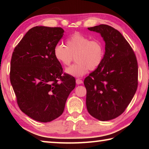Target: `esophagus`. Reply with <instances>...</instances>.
I'll list each match as a JSON object with an SVG mask.
<instances>
[{
  "instance_id": "1",
  "label": "esophagus",
  "mask_w": 149,
  "mask_h": 149,
  "mask_svg": "<svg viewBox=\"0 0 149 149\" xmlns=\"http://www.w3.org/2000/svg\"><path fill=\"white\" fill-rule=\"evenodd\" d=\"M76 81V84L78 85L81 84L83 83V81L81 79H79V78H77V79H76V81Z\"/></svg>"
}]
</instances>
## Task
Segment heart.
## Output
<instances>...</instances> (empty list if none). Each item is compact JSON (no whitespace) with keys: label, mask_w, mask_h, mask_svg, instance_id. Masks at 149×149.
<instances>
[{"label":"heart","mask_w":149,"mask_h":149,"mask_svg":"<svg viewBox=\"0 0 149 149\" xmlns=\"http://www.w3.org/2000/svg\"><path fill=\"white\" fill-rule=\"evenodd\" d=\"M66 47L58 43L53 49L54 56L64 66H68L75 56L76 63L66 70L72 75L81 77L89 70H95L99 67L104 58V48L99 39H91L89 37L75 32L65 41Z\"/></svg>","instance_id":"obj_1"}]
</instances>
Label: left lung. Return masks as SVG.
Masks as SVG:
<instances>
[{
    "instance_id": "8db88e82",
    "label": "left lung",
    "mask_w": 149,
    "mask_h": 149,
    "mask_svg": "<svg viewBox=\"0 0 149 149\" xmlns=\"http://www.w3.org/2000/svg\"><path fill=\"white\" fill-rule=\"evenodd\" d=\"M105 41L101 64L84 80L89 114L100 121L117 118L132 101L138 85V64L133 49L123 35L105 24L88 27Z\"/></svg>"
}]
</instances>
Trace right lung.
Returning a JSON list of instances; mask_svg holds the SVG:
<instances>
[{
    "mask_svg": "<svg viewBox=\"0 0 149 149\" xmlns=\"http://www.w3.org/2000/svg\"><path fill=\"white\" fill-rule=\"evenodd\" d=\"M64 32L61 27H32L12 53L10 79L17 105L38 122H49L61 116L75 87V77L63 74L53 54Z\"/></svg>",
    "mask_w": 149,
    "mask_h": 149,
    "instance_id": "obj_1",
    "label": "right lung"
}]
</instances>
